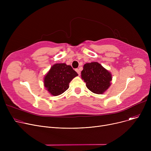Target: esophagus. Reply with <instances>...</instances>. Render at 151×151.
<instances>
[{"mask_svg":"<svg viewBox=\"0 0 151 151\" xmlns=\"http://www.w3.org/2000/svg\"><path fill=\"white\" fill-rule=\"evenodd\" d=\"M75 70H76V72L78 73V74L79 75H80V73H81V72H80V70H79L78 68H76V69Z\"/></svg>","mask_w":151,"mask_h":151,"instance_id":"esophagus-1","label":"esophagus"}]
</instances>
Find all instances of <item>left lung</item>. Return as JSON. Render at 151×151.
<instances>
[{
    "label": "left lung",
    "instance_id": "left-lung-1",
    "mask_svg": "<svg viewBox=\"0 0 151 151\" xmlns=\"http://www.w3.org/2000/svg\"><path fill=\"white\" fill-rule=\"evenodd\" d=\"M81 78L91 92L101 94L110 86L111 75L98 62L87 63L81 71Z\"/></svg>",
    "mask_w": 151,
    "mask_h": 151
}]
</instances>
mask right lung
<instances>
[{"label": "right lung", "instance_id": "obj_1", "mask_svg": "<svg viewBox=\"0 0 151 151\" xmlns=\"http://www.w3.org/2000/svg\"><path fill=\"white\" fill-rule=\"evenodd\" d=\"M78 75L70 65L55 63L45 77V87L52 96H59L68 89L70 82Z\"/></svg>", "mask_w": 151, "mask_h": 151}]
</instances>
